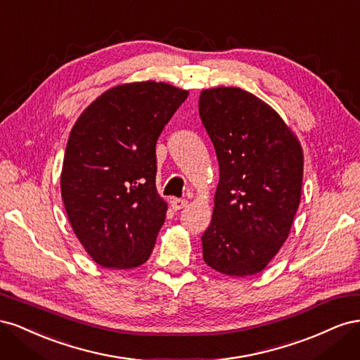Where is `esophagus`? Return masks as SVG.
<instances>
[{
    "instance_id": "obj_1",
    "label": "esophagus",
    "mask_w": 360,
    "mask_h": 360,
    "mask_svg": "<svg viewBox=\"0 0 360 360\" xmlns=\"http://www.w3.org/2000/svg\"><path fill=\"white\" fill-rule=\"evenodd\" d=\"M188 205V201L186 200H181V198H172L171 200V207H172V210H181V209H184V207Z\"/></svg>"
}]
</instances>
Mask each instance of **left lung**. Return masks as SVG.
Returning a JSON list of instances; mask_svg holds the SVG:
<instances>
[{"label":"left lung","mask_w":360,"mask_h":360,"mask_svg":"<svg viewBox=\"0 0 360 360\" xmlns=\"http://www.w3.org/2000/svg\"><path fill=\"white\" fill-rule=\"evenodd\" d=\"M198 108L219 162L202 258L226 276L259 274L285 243L299 209L302 146L274 108L242 89L202 90Z\"/></svg>","instance_id":"1"}]
</instances>
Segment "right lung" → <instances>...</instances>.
<instances>
[{"mask_svg": "<svg viewBox=\"0 0 360 360\" xmlns=\"http://www.w3.org/2000/svg\"><path fill=\"white\" fill-rule=\"evenodd\" d=\"M188 94L167 82L122 84L76 120L61 197L73 233L99 266L134 269L151 255L168 210L156 189V143Z\"/></svg>", "mask_w": 360, "mask_h": 360, "instance_id": "obj_1", "label": "right lung"}]
</instances>
